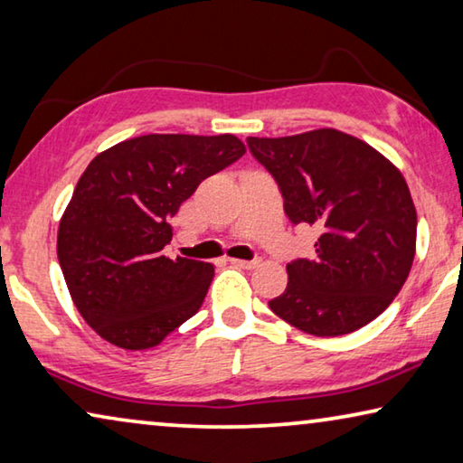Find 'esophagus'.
Returning <instances> with one entry per match:
<instances>
[{
  "label": "esophagus",
  "instance_id": "34e87169",
  "mask_svg": "<svg viewBox=\"0 0 463 463\" xmlns=\"http://www.w3.org/2000/svg\"><path fill=\"white\" fill-rule=\"evenodd\" d=\"M232 263H234V266L243 268V269H253V268L260 266L261 260L260 258L258 260H232Z\"/></svg>",
  "mask_w": 463,
  "mask_h": 463
}]
</instances>
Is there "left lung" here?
Returning <instances> with one entry per match:
<instances>
[{
	"mask_svg": "<svg viewBox=\"0 0 463 463\" xmlns=\"http://www.w3.org/2000/svg\"><path fill=\"white\" fill-rule=\"evenodd\" d=\"M274 177L292 224L319 229L313 258L292 260L269 309L307 334L344 335L398 297L416 249V210L402 173L363 139L337 129L247 137Z\"/></svg>",
	"mask_w": 463,
	"mask_h": 463,
	"instance_id": "obj_1",
	"label": "left lung"
}]
</instances>
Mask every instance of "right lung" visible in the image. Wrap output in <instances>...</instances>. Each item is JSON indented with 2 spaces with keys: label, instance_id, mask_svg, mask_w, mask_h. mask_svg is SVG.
<instances>
[{
  "label": "right lung",
  "instance_id": "add662e5",
  "mask_svg": "<svg viewBox=\"0 0 463 463\" xmlns=\"http://www.w3.org/2000/svg\"><path fill=\"white\" fill-rule=\"evenodd\" d=\"M243 154L231 134H150L88 165L60 222L57 260L73 305L100 337L146 350L200 311L214 266L163 255L173 239L168 220Z\"/></svg>",
  "mask_w": 463,
  "mask_h": 463
}]
</instances>
